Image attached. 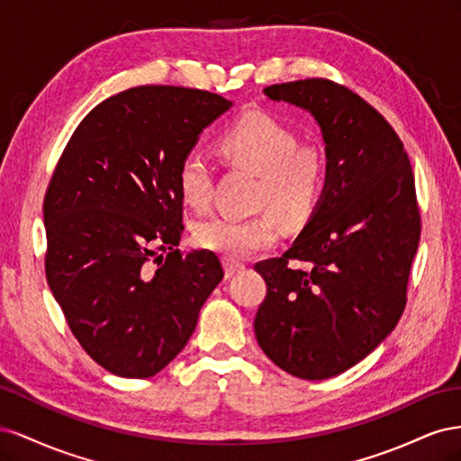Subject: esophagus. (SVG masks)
<instances>
[{"instance_id":"esophagus-1","label":"esophagus","mask_w":461,"mask_h":461,"mask_svg":"<svg viewBox=\"0 0 461 461\" xmlns=\"http://www.w3.org/2000/svg\"><path fill=\"white\" fill-rule=\"evenodd\" d=\"M222 265H225V275H227V278H230V276H234V275H239L240 271H244V265L242 263H239V261H234V259H225L222 261Z\"/></svg>"}]
</instances>
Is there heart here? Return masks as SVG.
<instances>
[{
  "label": "heart",
  "instance_id": "obj_1",
  "mask_svg": "<svg viewBox=\"0 0 461 461\" xmlns=\"http://www.w3.org/2000/svg\"><path fill=\"white\" fill-rule=\"evenodd\" d=\"M217 146L227 163L261 176V205L290 225H302L313 215L327 173L319 146L300 144L294 131L263 111H249L229 124ZM176 186L183 202L202 212L212 202L213 167L202 153L188 151L178 165ZM278 239L281 225L271 212L256 217L213 215L194 227V242L229 259H244Z\"/></svg>",
  "mask_w": 461,
  "mask_h": 461
}]
</instances>
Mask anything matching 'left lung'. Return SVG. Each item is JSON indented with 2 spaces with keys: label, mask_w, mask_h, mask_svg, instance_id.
Segmentation results:
<instances>
[{
  "label": "left lung",
  "mask_w": 461,
  "mask_h": 461,
  "mask_svg": "<svg viewBox=\"0 0 461 461\" xmlns=\"http://www.w3.org/2000/svg\"><path fill=\"white\" fill-rule=\"evenodd\" d=\"M315 119L325 144L323 196L298 239L256 271L267 283L254 330L275 366L305 381L354 367L406 308L421 234L415 180L384 117L344 86L305 78L263 90ZM309 263L290 270L288 260Z\"/></svg>",
  "instance_id": "left-lung-1"
}]
</instances>
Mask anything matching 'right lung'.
<instances>
[{"mask_svg": "<svg viewBox=\"0 0 461 461\" xmlns=\"http://www.w3.org/2000/svg\"><path fill=\"white\" fill-rule=\"evenodd\" d=\"M230 107L194 88L124 90L80 121L55 167L44 200L48 285L109 373L146 379L169 366L225 275L213 252L175 248L185 230L176 173Z\"/></svg>", "mask_w": 461, "mask_h": 461, "instance_id": "right-lung-1", "label": "right lung"}]
</instances>
